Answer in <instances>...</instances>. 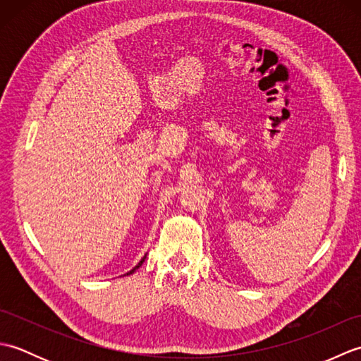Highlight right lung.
<instances>
[{
  "label": "right lung",
  "instance_id": "add662e5",
  "mask_svg": "<svg viewBox=\"0 0 361 361\" xmlns=\"http://www.w3.org/2000/svg\"><path fill=\"white\" fill-rule=\"evenodd\" d=\"M144 259H145V256H144V257H142V259H141V260H140V264H137V265H136V267H135V268H133V270H130V271H128V273H127V276H128V274H132V273H135V271H136V270H137V268H140V267H141V265H142V262H144Z\"/></svg>",
  "mask_w": 361,
  "mask_h": 361
}]
</instances>
